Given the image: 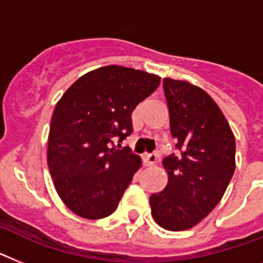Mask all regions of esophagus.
<instances>
[{"mask_svg":"<svg viewBox=\"0 0 263 263\" xmlns=\"http://www.w3.org/2000/svg\"><path fill=\"white\" fill-rule=\"evenodd\" d=\"M156 155L155 154H147V155H144V163H145V165H154L155 163H156Z\"/></svg>","mask_w":263,"mask_h":263,"instance_id":"esophagus-1","label":"esophagus"}]
</instances>
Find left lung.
Returning a JSON list of instances; mask_svg holds the SVG:
<instances>
[{"instance_id":"left-lung-1","label":"left lung","mask_w":263,"mask_h":263,"mask_svg":"<svg viewBox=\"0 0 263 263\" xmlns=\"http://www.w3.org/2000/svg\"><path fill=\"white\" fill-rule=\"evenodd\" d=\"M171 134L180 156L165 157L168 184L149 197L160 227L172 232L197 225L222 198L236 170V140L222 111L202 88L164 78Z\"/></svg>"}]
</instances>
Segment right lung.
<instances>
[{
  "label": "right lung",
  "instance_id": "1",
  "mask_svg": "<svg viewBox=\"0 0 263 263\" xmlns=\"http://www.w3.org/2000/svg\"><path fill=\"white\" fill-rule=\"evenodd\" d=\"M160 79L104 66L79 78L59 99L50 123L47 164L57 193L72 213L99 220L116 211L141 159L114 141L132 134L134 109Z\"/></svg>",
  "mask_w": 263,
  "mask_h": 263
}]
</instances>
